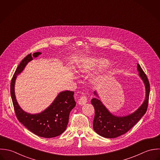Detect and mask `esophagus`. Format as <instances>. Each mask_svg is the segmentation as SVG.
I'll use <instances>...</instances> for the list:
<instances>
[{"label": "esophagus", "mask_w": 160, "mask_h": 160, "mask_svg": "<svg viewBox=\"0 0 160 160\" xmlns=\"http://www.w3.org/2000/svg\"><path fill=\"white\" fill-rule=\"evenodd\" d=\"M87 102V97L86 96H82L78 100V104L81 106H83L86 104Z\"/></svg>", "instance_id": "obj_1"}]
</instances>
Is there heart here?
Masks as SVG:
<instances>
[{"instance_id": "obj_1", "label": "heart", "mask_w": 160, "mask_h": 160, "mask_svg": "<svg viewBox=\"0 0 160 160\" xmlns=\"http://www.w3.org/2000/svg\"><path fill=\"white\" fill-rule=\"evenodd\" d=\"M108 62V61L106 59H99V60H94L91 61H86L82 64H79V71L83 72H87L93 69L95 65L99 64L100 66H103ZM104 76H100L98 78H96L94 79V81L99 82L101 81L103 79Z\"/></svg>"}]
</instances>
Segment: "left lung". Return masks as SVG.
Masks as SVG:
<instances>
[{"mask_svg": "<svg viewBox=\"0 0 160 160\" xmlns=\"http://www.w3.org/2000/svg\"><path fill=\"white\" fill-rule=\"evenodd\" d=\"M137 70L138 76L145 84L146 94L143 104L132 113L125 116L113 115L99 99V96L97 92H94L97 98L91 100V104L95 109L93 128L99 135L107 138H117L130 130L146 113L149 100L150 84L146 74L138 63Z\"/></svg>", "mask_w": 160, "mask_h": 160, "instance_id": "left-lung-1", "label": "left lung"}]
</instances>
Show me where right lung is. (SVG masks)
<instances>
[{
  "label": "right lung",
  "mask_w": 160,
  "mask_h": 160,
  "mask_svg": "<svg viewBox=\"0 0 160 160\" xmlns=\"http://www.w3.org/2000/svg\"><path fill=\"white\" fill-rule=\"evenodd\" d=\"M41 54L40 52L29 54L20 62L11 81L10 94L19 122L39 137L53 138L61 135L66 129L70 112L76 106L74 92L65 91L59 92L50 106L42 112L35 114L25 112L18 105L15 94V83L17 75L22 72L33 58H37Z\"/></svg>",
  "instance_id": "add662e5"
}]
</instances>
